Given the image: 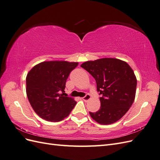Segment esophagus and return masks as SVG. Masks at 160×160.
I'll use <instances>...</instances> for the list:
<instances>
[{"instance_id": "34e87169", "label": "esophagus", "mask_w": 160, "mask_h": 160, "mask_svg": "<svg viewBox=\"0 0 160 160\" xmlns=\"http://www.w3.org/2000/svg\"><path fill=\"white\" fill-rule=\"evenodd\" d=\"M91 95H89V94H88V95H86L84 98H83L82 99H83V100L84 101H88L89 99H91Z\"/></svg>"}]
</instances>
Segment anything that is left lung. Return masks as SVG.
<instances>
[{"instance_id":"obj_1","label":"left lung","mask_w":160,"mask_h":160,"mask_svg":"<svg viewBox=\"0 0 160 160\" xmlns=\"http://www.w3.org/2000/svg\"><path fill=\"white\" fill-rule=\"evenodd\" d=\"M93 76L101 108L91 117L99 124L109 125L118 122L132 105L136 92L137 79L126 62L115 58H102L81 65Z\"/></svg>"}]
</instances>
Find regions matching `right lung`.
Returning a JSON list of instances; mask_svg holds the SVG:
<instances>
[{"label":"right lung","instance_id":"right-lung-1","mask_svg":"<svg viewBox=\"0 0 160 160\" xmlns=\"http://www.w3.org/2000/svg\"><path fill=\"white\" fill-rule=\"evenodd\" d=\"M78 62L51 61L40 62L28 72L26 92L35 112L48 122H58L68 116L77 102L61 93Z\"/></svg>","mask_w":160,"mask_h":160}]
</instances>
